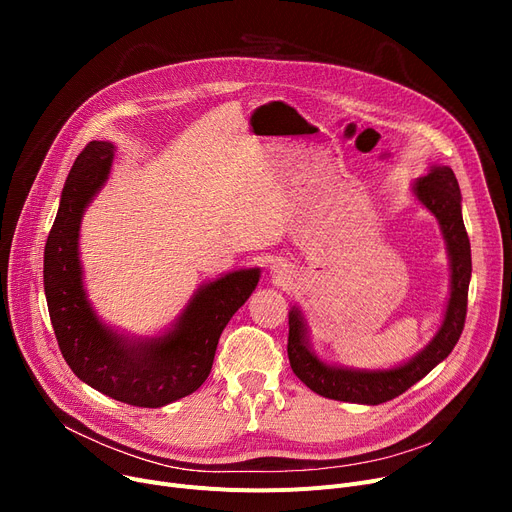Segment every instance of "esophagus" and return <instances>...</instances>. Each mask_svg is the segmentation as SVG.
I'll use <instances>...</instances> for the list:
<instances>
[{
    "mask_svg": "<svg viewBox=\"0 0 512 512\" xmlns=\"http://www.w3.org/2000/svg\"><path fill=\"white\" fill-rule=\"evenodd\" d=\"M272 276H274L278 282H286V280H290L292 272L288 270V263L276 261V263L272 265Z\"/></svg>",
    "mask_w": 512,
    "mask_h": 512,
    "instance_id": "1",
    "label": "esophagus"
}]
</instances>
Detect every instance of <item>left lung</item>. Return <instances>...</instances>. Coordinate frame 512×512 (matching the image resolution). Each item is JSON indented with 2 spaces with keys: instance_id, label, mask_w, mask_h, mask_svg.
Masks as SVG:
<instances>
[{
  "instance_id": "obj_1",
  "label": "left lung",
  "mask_w": 512,
  "mask_h": 512,
  "mask_svg": "<svg viewBox=\"0 0 512 512\" xmlns=\"http://www.w3.org/2000/svg\"><path fill=\"white\" fill-rule=\"evenodd\" d=\"M413 193L438 218L450 257V299L442 326L434 340L405 365L378 371L348 369L328 365L315 357L309 348L305 319L297 307H292L288 313L290 367L297 378L319 396L359 402V405H382L425 378L452 353L454 344L463 334L471 280V245L461 213L459 182L448 166H434L427 176L415 180Z\"/></svg>"
}]
</instances>
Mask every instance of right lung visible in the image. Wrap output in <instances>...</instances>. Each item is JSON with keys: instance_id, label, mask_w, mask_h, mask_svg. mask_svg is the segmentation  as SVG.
I'll return each instance as SVG.
<instances>
[{"instance_id": "right-lung-1", "label": "right lung", "mask_w": 512, "mask_h": 512, "mask_svg": "<svg viewBox=\"0 0 512 512\" xmlns=\"http://www.w3.org/2000/svg\"><path fill=\"white\" fill-rule=\"evenodd\" d=\"M112 159V143L91 141L74 161L45 245V297L74 375L126 405L157 409L193 394L207 380L218 340L251 297L259 270L232 272L201 286L164 336L134 342L101 324L83 288L78 230L87 205L110 176Z\"/></svg>"}]
</instances>
